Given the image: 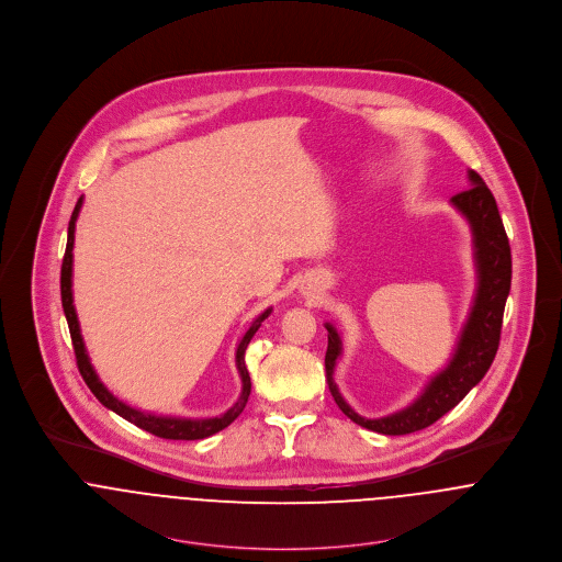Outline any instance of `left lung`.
Wrapping results in <instances>:
<instances>
[{
	"instance_id": "obj_1",
	"label": "left lung",
	"mask_w": 562,
	"mask_h": 562,
	"mask_svg": "<svg viewBox=\"0 0 562 562\" xmlns=\"http://www.w3.org/2000/svg\"><path fill=\"white\" fill-rule=\"evenodd\" d=\"M468 175L472 188L454 194L450 203L468 218L472 227L474 259L479 274L476 296L450 363L428 381L424 392L406 408L385 417L368 419L355 413V408L341 398L333 381L335 363L341 355V337L333 324H324L328 330V348L324 357L328 390L341 413L368 430L381 435H408L435 424L441 415H446L463 401L472 387L481 383L482 376L486 374L495 359L499 346L504 305L510 292V246L491 190L486 188L476 170H470Z\"/></svg>"
}]
</instances>
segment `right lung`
<instances>
[{"label":"right lung","mask_w":562,"mask_h":562,"mask_svg":"<svg viewBox=\"0 0 562 562\" xmlns=\"http://www.w3.org/2000/svg\"><path fill=\"white\" fill-rule=\"evenodd\" d=\"M81 210V196L76 203V210L71 214V221H69V238H67V250H65V257H63V270H60V294H63V310H65V316L69 322V333H71V341H74V350H76V361H78V368H80L81 379L86 381L88 390L94 394V398L101 402L103 406H108L110 411H114L116 415H121L123 419L136 424L138 428L161 437V439H183V441H194V439H205L223 428H227L248 402V394H250V376H248V370H246V363H244V352H246V346L248 341L252 339V335L257 333V328L261 326V322L266 321L270 316L272 310H266L261 316H257L252 324L248 326V330L244 333V337L238 344V350H236V366H238V372H240L241 379V394L238 402L225 411L223 415L218 417H205V419H188V417H166V415H156V413H145V411H138L125 402L119 401L116 396H112L108 392V387L99 381L94 368L90 366V359H88V352H86V346H83V339H81L80 322H78V314H76V307H74V240H76V221L80 216Z\"/></svg>","instance_id":"obj_1"}]
</instances>
